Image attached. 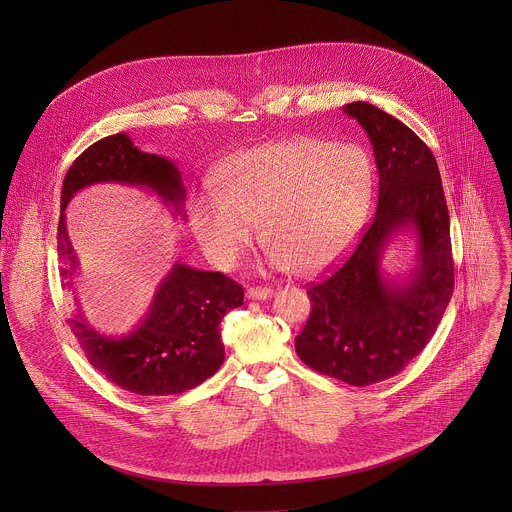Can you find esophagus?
Instances as JSON below:
<instances>
[{
  "instance_id": "esophagus-1",
  "label": "esophagus",
  "mask_w": 512,
  "mask_h": 512,
  "mask_svg": "<svg viewBox=\"0 0 512 512\" xmlns=\"http://www.w3.org/2000/svg\"><path fill=\"white\" fill-rule=\"evenodd\" d=\"M271 294H273L271 287L251 285V287L247 289V298H249V300H267V298H271Z\"/></svg>"
}]
</instances>
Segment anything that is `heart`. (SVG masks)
<instances>
[{
    "label": "heart",
    "mask_w": 512,
    "mask_h": 512,
    "mask_svg": "<svg viewBox=\"0 0 512 512\" xmlns=\"http://www.w3.org/2000/svg\"><path fill=\"white\" fill-rule=\"evenodd\" d=\"M192 202V229L210 261L233 269L261 225L273 269L318 273L354 241L375 190L360 145L322 139L263 143L233 156Z\"/></svg>",
    "instance_id": "heart-1"
}]
</instances>
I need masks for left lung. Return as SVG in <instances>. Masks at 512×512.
<instances>
[{"instance_id": "1", "label": "left lung", "mask_w": 512, "mask_h": 512, "mask_svg": "<svg viewBox=\"0 0 512 512\" xmlns=\"http://www.w3.org/2000/svg\"><path fill=\"white\" fill-rule=\"evenodd\" d=\"M342 111L373 143L379 204L342 263L308 283L312 312L296 352L322 375L367 387L399 375L442 322L454 294L450 212L431 150L405 123L362 101ZM407 228L418 237V267L395 284L382 275L380 255Z\"/></svg>"}]
</instances>
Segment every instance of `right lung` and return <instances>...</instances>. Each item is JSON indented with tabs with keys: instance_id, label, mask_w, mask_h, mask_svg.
<instances>
[{
	"instance_id": "obj_1",
	"label": "right lung",
	"mask_w": 512,
	"mask_h": 512,
	"mask_svg": "<svg viewBox=\"0 0 512 512\" xmlns=\"http://www.w3.org/2000/svg\"><path fill=\"white\" fill-rule=\"evenodd\" d=\"M99 182L150 188L176 212H182L186 198L178 168L158 154L137 150L125 133L93 143L72 162L60 192L58 263L64 287L70 291H75L79 259L68 241L64 210L81 188ZM243 296V285L221 271L176 263L158 287L143 322L127 336L99 334L81 312L66 322L89 362L117 387L137 395H178L221 369L225 360L221 322L243 306Z\"/></svg>"
}]
</instances>
